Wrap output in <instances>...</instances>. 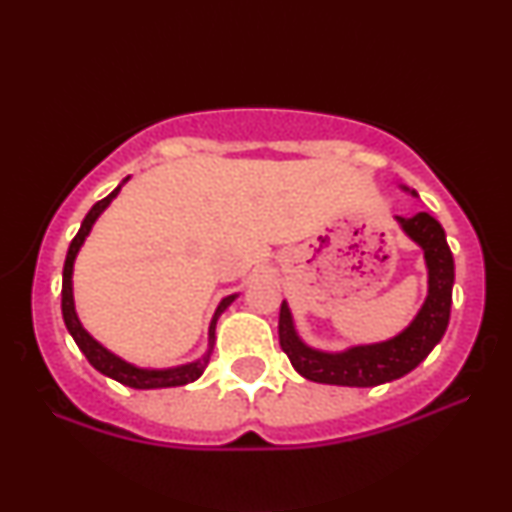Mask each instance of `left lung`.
Masks as SVG:
<instances>
[{
    "mask_svg": "<svg viewBox=\"0 0 512 512\" xmlns=\"http://www.w3.org/2000/svg\"><path fill=\"white\" fill-rule=\"evenodd\" d=\"M404 192L416 197L414 190L402 185ZM404 236L424 250L428 269L426 301L414 320L395 337L375 344H356L344 351H322L305 344L296 330L289 303H281L279 344L291 358V366L305 380L322 385L342 387H375L402 378L431 354L433 346L443 339L450 322L452 284H455V260L445 240L443 226L426 211L411 219L395 216Z\"/></svg>",
    "mask_w": 512,
    "mask_h": 512,
    "instance_id": "1",
    "label": "left lung"
}]
</instances>
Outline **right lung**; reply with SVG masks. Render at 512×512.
<instances>
[{
  "mask_svg": "<svg viewBox=\"0 0 512 512\" xmlns=\"http://www.w3.org/2000/svg\"><path fill=\"white\" fill-rule=\"evenodd\" d=\"M127 180L129 178L122 180L120 185H117L108 197L101 199V202L93 204L91 211L86 214V219L81 221V228H79V233L74 236L72 245H69L67 260H64V272H62V317H64V325H67V330H69V334H72L76 346L81 349V354L88 358V363H91V366L96 368L98 373L108 375V378L117 380V383L134 387V390H158V387H180V385H187V383H195L199 375L204 373V368H207L211 351H214L216 322H219L223 310H226L228 305L236 301L238 293H231V296L223 298V301L219 303V308H216L214 317H211L209 346H207V351H204V356L197 358V361H192V363H182V366H173V368H139V366H134V363L125 361V358L113 354L110 349H105V346L98 342V339H93L91 334L86 332V327L81 325L79 315H76L74 284H72L76 255H79L81 245H84L88 233H91L93 223H96L98 216H101L103 211L110 207V202H113V199L120 195L122 185H125Z\"/></svg>",
  "mask_w": 512,
  "mask_h": 512,
  "instance_id": "obj_1",
  "label": "right lung"
}]
</instances>
